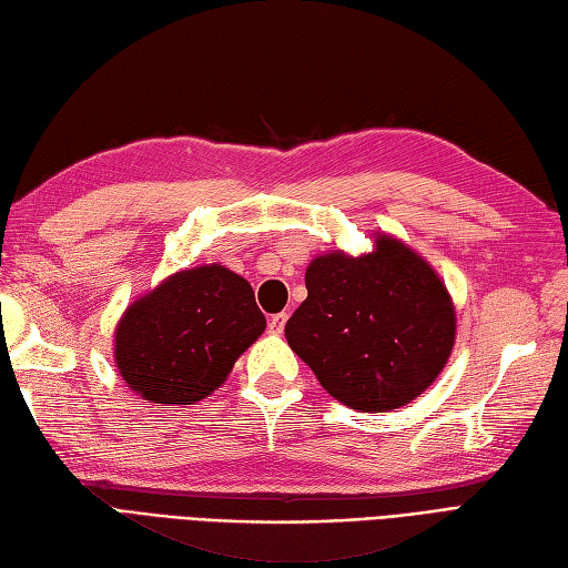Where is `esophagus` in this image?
<instances>
[{"label":"esophagus","instance_id":"1","mask_svg":"<svg viewBox=\"0 0 568 568\" xmlns=\"http://www.w3.org/2000/svg\"><path fill=\"white\" fill-rule=\"evenodd\" d=\"M284 323H286V313H274L267 323V331L272 335H282L284 333Z\"/></svg>","mask_w":568,"mask_h":568}]
</instances>
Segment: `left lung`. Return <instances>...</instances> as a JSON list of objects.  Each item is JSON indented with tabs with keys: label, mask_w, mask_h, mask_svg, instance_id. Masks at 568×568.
Listing matches in <instances>:
<instances>
[{
	"label": "left lung",
	"mask_w": 568,
	"mask_h": 568,
	"mask_svg": "<svg viewBox=\"0 0 568 568\" xmlns=\"http://www.w3.org/2000/svg\"><path fill=\"white\" fill-rule=\"evenodd\" d=\"M284 333L321 386L355 410L410 403L443 372L455 308L430 264L382 235L364 257L323 255Z\"/></svg>",
	"instance_id": "left-lung-1"
}]
</instances>
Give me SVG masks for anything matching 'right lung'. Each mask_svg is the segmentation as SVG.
<instances>
[{
	"instance_id": "add662e5",
	"label": "right lung",
	"mask_w": 568,
	"mask_h": 568,
	"mask_svg": "<svg viewBox=\"0 0 568 568\" xmlns=\"http://www.w3.org/2000/svg\"><path fill=\"white\" fill-rule=\"evenodd\" d=\"M264 325L243 276L221 264L184 270L123 313L116 367L145 400L189 406L225 382Z\"/></svg>"
}]
</instances>
